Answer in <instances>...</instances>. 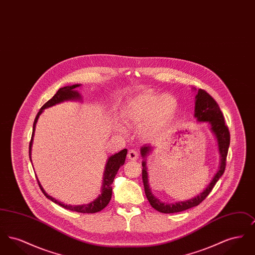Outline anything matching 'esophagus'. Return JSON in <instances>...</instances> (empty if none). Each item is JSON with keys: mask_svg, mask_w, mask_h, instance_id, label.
<instances>
[{"mask_svg": "<svg viewBox=\"0 0 255 255\" xmlns=\"http://www.w3.org/2000/svg\"><path fill=\"white\" fill-rule=\"evenodd\" d=\"M127 158L130 160H135L136 158H138V153L137 151L131 149L128 151V154H127Z\"/></svg>", "mask_w": 255, "mask_h": 255, "instance_id": "1", "label": "esophagus"}]
</instances>
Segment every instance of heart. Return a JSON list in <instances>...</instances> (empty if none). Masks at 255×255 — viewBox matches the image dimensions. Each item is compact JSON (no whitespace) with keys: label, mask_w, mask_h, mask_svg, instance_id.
<instances>
[{"label":"heart","mask_w":255,"mask_h":255,"mask_svg":"<svg viewBox=\"0 0 255 255\" xmlns=\"http://www.w3.org/2000/svg\"><path fill=\"white\" fill-rule=\"evenodd\" d=\"M176 111L177 102L174 97L143 94L130 101L126 109V118L132 126L137 128L153 122L147 132L150 135H157L168 127Z\"/></svg>","instance_id":"b5f03b06"}]
</instances>
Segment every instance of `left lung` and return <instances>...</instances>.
<instances>
[{
    "mask_svg": "<svg viewBox=\"0 0 255 255\" xmlns=\"http://www.w3.org/2000/svg\"><path fill=\"white\" fill-rule=\"evenodd\" d=\"M195 118L199 122H207L211 125V130L215 133L217 140H218L219 151L221 154V162L220 167L212 179V181L208 184L206 190L198 195L193 199H190L185 202H180L176 204H164L158 200L154 195L151 193V189L148 184V177H147V171H146L145 160L142 162V182L144 185V191H145L147 200L149 201L150 205L153 208L158 210L161 213H176L181 212L183 210L189 209L191 207H194L200 205L208 194L213 189L216 182H218L221 176L224 174L227 164V156L229 152V147L231 143V133L229 127L226 125L225 117L222 113V111L219 107L218 103L216 100L211 97L205 90L199 89L198 94L196 96V102H195ZM151 147L144 145L141 148V156L146 158L147 154L150 152Z\"/></svg>",
    "mask_w": 255,
    "mask_h": 255,
    "instance_id": "obj_1",
    "label": "left lung"
}]
</instances>
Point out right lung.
<instances>
[{
	"mask_svg": "<svg viewBox=\"0 0 255 255\" xmlns=\"http://www.w3.org/2000/svg\"><path fill=\"white\" fill-rule=\"evenodd\" d=\"M80 85L75 84L73 86H66L60 88L56 94L49 99L48 102H46L42 107L40 111L37 114L36 118L34 120L33 123V130H32V134H31V139L29 141V154H30V150H31V144H32V138H33V133L35 130V125H36L37 120L39 118V116L41 115V113L43 112V110L46 108L51 107L55 104H58L60 102H63L65 100H70V99H79L81 96L74 90L75 88L79 87ZM127 155V149H123L120 153H117L113 156L110 157L107 164H106V168L104 172V178H103V186H102V193L99 195V197L96 199L94 202L88 204V205H83V206H67L64 205L60 202H58L57 200L53 199L52 197H50L49 195L47 194L45 192V190L42 188L41 184L38 182L39 187L42 190V192L44 195L49 199L50 201H52L55 204H58L59 206L67 208L69 210L72 211H76V212H80V213H96L100 210H102L103 208H105L107 205L109 204L111 197H112V183L114 182V179L118 173V170L120 169V167L124 164L125 162V158Z\"/></svg>",
	"mask_w": 255,
	"mask_h": 255,
	"instance_id": "obj_1",
	"label": "right lung"
}]
</instances>
